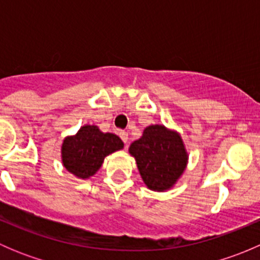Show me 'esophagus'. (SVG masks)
<instances>
[{
  "label": "esophagus",
  "instance_id": "34e87169",
  "mask_svg": "<svg viewBox=\"0 0 260 260\" xmlns=\"http://www.w3.org/2000/svg\"><path fill=\"white\" fill-rule=\"evenodd\" d=\"M119 137H120V140L123 141V142L127 143V141H128V133L127 132H124V131H120Z\"/></svg>",
  "mask_w": 260,
  "mask_h": 260
}]
</instances>
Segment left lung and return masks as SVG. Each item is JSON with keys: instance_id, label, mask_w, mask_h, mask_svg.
I'll list each match as a JSON object with an SVG mask.
<instances>
[{"instance_id": "1", "label": "left lung", "mask_w": 260, "mask_h": 260, "mask_svg": "<svg viewBox=\"0 0 260 260\" xmlns=\"http://www.w3.org/2000/svg\"><path fill=\"white\" fill-rule=\"evenodd\" d=\"M138 171L149 190L174 187L187 165V152L181 136L162 124L148 125L140 140L129 146Z\"/></svg>"}]
</instances>
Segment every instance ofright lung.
I'll list each match as a JSON object with an SVG mask.
<instances>
[{
  "label": "right lung",
  "instance_id": "obj_1",
  "mask_svg": "<svg viewBox=\"0 0 260 260\" xmlns=\"http://www.w3.org/2000/svg\"><path fill=\"white\" fill-rule=\"evenodd\" d=\"M123 142L114 133H103L96 125L85 124L77 135L69 136L61 146V161L65 169L78 179L93 176L104 157L123 148Z\"/></svg>",
  "mask_w": 260,
  "mask_h": 260
}]
</instances>
